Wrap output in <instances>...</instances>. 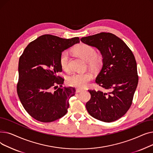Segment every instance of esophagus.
<instances>
[{
  "label": "esophagus",
  "mask_w": 153,
  "mask_h": 153,
  "mask_svg": "<svg viewBox=\"0 0 153 153\" xmlns=\"http://www.w3.org/2000/svg\"><path fill=\"white\" fill-rule=\"evenodd\" d=\"M84 90L83 89H76V93H79V92H82Z\"/></svg>",
  "instance_id": "esophagus-1"
}]
</instances>
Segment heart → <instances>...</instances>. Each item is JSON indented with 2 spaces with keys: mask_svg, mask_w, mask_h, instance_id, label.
Returning <instances> with one entry per match:
<instances>
[{
  "mask_svg": "<svg viewBox=\"0 0 153 153\" xmlns=\"http://www.w3.org/2000/svg\"><path fill=\"white\" fill-rule=\"evenodd\" d=\"M74 53L79 58L87 61L88 65L93 69H98L102 63V57L99 54L95 53L94 48L85 43H81L73 49ZM59 64L63 70H68L69 68V53L62 52L59 56ZM92 77L91 72H74L67 78V83L71 86L78 88L85 87Z\"/></svg>",
  "mask_w": 153,
  "mask_h": 153,
  "instance_id": "1",
  "label": "heart"
}]
</instances>
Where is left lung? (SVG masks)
I'll return each instance as SVG.
<instances>
[{"instance_id": "1", "label": "left lung", "mask_w": 153, "mask_h": 153, "mask_svg": "<svg viewBox=\"0 0 153 153\" xmlns=\"http://www.w3.org/2000/svg\"><path fill=\"white\" fill-rule=\"evenodd\" d=\"M81 41L100 51L102 67L95 82L108 91L89 90L91 98L85 105L87 110L102 122H114L130 108L138 85L134 56L123 40L110 33L83 37Z\"/></svg>"}]
</instances>
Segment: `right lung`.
I'll return each mask as SVG.
<instances>
[{
  "instance_id": "right-lung-1",
  "label": "right lung",
  "mask_w": 153,
  "mask_h": 153,
  "mask_svg": "<svg viewBox=\"0 0 153 153\" xmlns=\"http://www.w3.org/2000/svg\"><path fill=\"white\" fill-rule=\"evenodd\" d=\"M79 42L78 37L65 39L44 35L29 43L20 56L17 94L24 108L38 121L52 122L66 114L69 100L76 90L62 87L64 79L57 76L62 71L59 56ZM58 84L60 88L53 91Z\"/></svg>"
}]
</instances>
